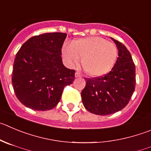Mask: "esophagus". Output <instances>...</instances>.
<instances>
[{"label":"esophagus","mask_w":151,"mask_h":151,"mask_svg":"<svg viewBox=\"0 0 151 151\" xmlns=\"http://www.w3.org/2000/svg\"><path fill=\"white\" fill-rule=\"evenodd\" d=\"M82 77V75H81V74H80V72L75 73V77Z\"/></svg>","instance_id":"34e87169"}]
</instances>
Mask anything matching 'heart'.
I'll use <instances>...</instances> for the list:
<instances>
[{
  "mask_svg": "<svg viewBox=\"0 0 151 151\" xmlns=\"http://www.w3.org/2000/svg\"><path fill=\"white\" fill-rule=\"evenodd\" d=\"M63 54L71 66L78 65L80 58L86 73L91 77H101L111 71L118 58L115 44L100 36H88L64 44Z\"/></svg>",
  "mask_w": 151,
  "mask_h": 151,
  "instance_id": "1",
  "label": "heart"
}]
</instances>
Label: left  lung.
<instances>
[{"mask_svg":"<svg viewBox=\"0 0 151 151\" xmlns=\"http://www.w3.org/2000/svg\"><path fill=\"white\" fill-rule=\"evenodd\" d=\"M111 39L118 50L115 65L103 77L85 78L86 86L81 91L85 108L95 115H107L122 110L136 86V66L130 53L122 42Z\"/></svg>","mask_w":151,"mask_h":151,"instance_id":"left-lung-1","label":"left lung"}]
</instances>
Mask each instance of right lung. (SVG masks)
Masks as SVG:
<instances>
[{"label":"right lung","mask_w":151,"mask_h":151,"mask_svg":"<svg viewBox=\"0 0 151 151\" xmlns=\"http://www.w3.org/2000/svg\"><path fill=\"white\" fill-rule=\"evenodd\" d=\"M66 33H47L23 44L15 56L12 83L22 104L38 111L56 106L65 86L72 83L75 71L65 67L62 47Z\"/></svg>","instance_id":"1"}]
</instances>
